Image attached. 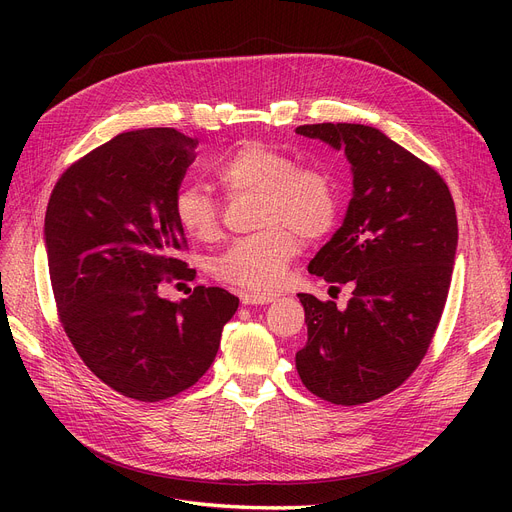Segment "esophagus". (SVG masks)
<instances>
[{
  "mask_svg": "<svg viewBox=\"0 0 512 512\" xmlns=\"http://www.w3.org/2000/svg\"><path fill=\"white\" fill-rule=\"evenodd\" d=\"M278 299V294H259V292H240L242 305H270Z\"/></svg>",
  "mask_w": 512,
  "mask_h": 512,
  "instance_id": "1",
  "label": "esophagus"
}]
</instances>
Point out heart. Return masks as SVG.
Returning <instances> with one entry per match:
<instances>
[{
  "instance_id": "1",
  "label": "heart",
  "mask_w": 512,
  "mask_h": 512,
  "mask_svg": "<svg viewBox=\"0 0 512 512\" xmlns=\"http://www.w3.org/2000/svg\"><path fill=\"white\" fill-rule=\"evenodd\" d=\"M215 180L230 195H259L257 234L234 240L213 257L211 272L224 284L251 292L274 290L288 263L301 251V236L317 240L330 232L338 201L328 174L297 168L290 155L247 143L215 168ZM180 228L197 240L218 236V205L201 186H182L174 199Z\"/></svg>"
}]
</instances>
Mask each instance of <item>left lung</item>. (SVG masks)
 Masks as SVG:
<instances>
[{
    "instance_id": "8db88e82",
    "label": "left lung",
    "mask_w": 512,
    "mask_h": 512,
    "mask_svg": "<svg viewBox=\"0 0 512 512\" xmlns=\"http://www.w3.org/2000/svg\"><path fill=\"white\" fill-rule=\"evenodd\" d=\"M297 134L344 151L353 199L309 272L348 284L346 307L299 292L307 342L297 371L334 405H363L405 382L425 357L448 297L459 226L440 174L365 124H305Z\"/></svg>"
}]
</instances>
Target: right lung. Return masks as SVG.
<instances>
[{"label": "right lung", "instance_id": "1", "mask_svg": "<svg viewBox=\"0 0 512 512\" xmlns=\"http://www.w3.org/2000/svg\"><path fill=\"white\" fill-rule=\"evenodd\" d=\"M199 141L174 128L118 134L70 166L49 197L45 251L62 326L85 365L116 392L157 402L191 388L238 309L224 288L159 297L191 278L174 199Z\"/></svg>", "mask_w": 512, "mask_h": 512}]
</instances>
